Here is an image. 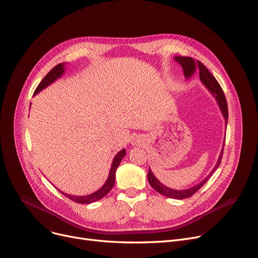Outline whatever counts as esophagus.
I'll return each mask as SVG.
<instances>
[{
	"label": "esophagus",
	"instance_id": "1",
	"mask_svg": "<svg viewBox=\"0 0 258 258\" xmlns=\"http://www.w3.org/2000/svg\"><path fill=\"white\" fill-rule=\"evenodd\" d=\"M136 142H139V141H136Z\"/></svg>",
	"mask_w": 258,
	"mask_h": 258
}]
</instances>
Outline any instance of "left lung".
Listing matches in <instances>:
<instances>
[{
    "mask_svg": "<svg viewBox=\"0 0 258 258\" xmlns=\"http://www.w3.org/2000/svg\"><path fill=\"white\" fill-rule=\"evenodd\" d=\"M175 61L181 65L182 70H183V75H184V78L186 80L191 79V78L194 76V74H196V72L199 73V78H200L201 83L204 84V86L211 93V95L215 98L216 102L219 106V109L221 111V115H222L223 119H225V124L227 127L228 118H229L227 100H226L225 94H223L222 89H221L219 83L216 81L215 78L212 76V74L208 71V69L203 63L199 61H195L191 57H179L178 55V57H175ZM223 145H225V143H223ZM223 145H222V149H221L220 155L218 157V160H217L215 166L213 167V170L210 172V174L204 179V180H201L199 183L195 184L194 186L184 188V189L171 188L169 186L164 185L163 183H161L158 179L156 178V176L154 175V173L152 172L151 169L149 170V173H148L149 183L151 184V186L155 189V191H157L159 194H161L165 197H169V198L185 199V198L193 196L198 191V189L209 180L212 174L218 169V166L221 162V157L223 154Z\"/></svg>",
    "mask_w": 258,
    "mask_h": 258,
    "instance_id": "obj_1",
    "label": "left lung"
}]
</instances>
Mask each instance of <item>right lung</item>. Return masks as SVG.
Segmentation results:
<instances>
[{
  "label": "right lung",
  "instance_id": "add662e5",
  "mask_svg": "<svg viewBox=\"0 0 258 258\" xmlns=\"http://www.w3.org/2000/svg\"><path fill=\"white\" fill-rule=\"evenodd\" d=\"M65 63H61L58 64L57 66H54L53 69L43 78V80L40 82V84L38 85V87L36 88L35 94L33 95H37L39 94L41 91H43L44 88H46L47 86H49L50 84H52L55 80H58L59 78H61L64 73H65ZM31 104V103H30ZM126 151L125 149H122L116 156L113 160V163H111L110 166V170L108 173V177L106 179L105 183L100 187L99 189H97L96 192L89 194V195H84V196H76V195H71V194H66L62 191H60V193H62L64 196H66L67 198H70L71 200L75 201V203L78 204H83V205H87V204H92L95 203V201H98L101 198H103L105 195H107L109 193V191L111 188H113L114 184H115V180H116V171H117V167L119 166L121 160L123 159V157L125 156Z\"/></svg>",
  "mask_w": 258,
  "mask_h": 258
}]
</instances>
